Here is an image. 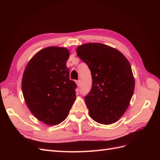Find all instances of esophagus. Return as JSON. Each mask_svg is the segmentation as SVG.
Returning <instances> with one entry per match:
<instances>
[{"label":"esophagus","mask_w":160,"mask_h":160,"mask_svg":"<svg viewBox=\"0 0 160 160\" xmlns=\"http://www.w3.org/2000/svg\"><path fill=\"white\" fill-rule=\"evenodd\" d=\"M76 83H77V85L79 87L81 85V81L80 80H77L76 81Z\"/></svg>","instance_id":"34e87169"}]
</instances>
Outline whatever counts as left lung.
I'll use <instances>...</instances> for the list:
<instances>
[{
    "instance_id": "8db88e82",
    "label": "left lung",
    "mask_w": 160,
    "mask_h": 160,
    "mask_svg": "<svg viewBox=\"0 0 160 160\" xmlns=\"http://www.w3.org/2000/svg\"><path fill=\"white\" fill-rule=\"evenodd\" d=\"M76 52L91 71V89L85 96L89 115L101 124L116 122L128 109L134 91L129 61L118 50L101 43H87Z\"/></svg>"
}]
</instances>
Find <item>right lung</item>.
<instances>
[{
	"label": "right lung",
	"mask_w": 160,
	"mask_h": 160,
	"mask_svg": "<svg viewBox=\"0 0 160 160\" xmlns=\"http://www.w3.org/2000/svg\"><path fill=\"white\" fill-rule=\"evenodd\" d=\"M69 57L65 48L47 47L32 58L24 72L22 91L27 107L47 125L64 121L76 98L77 85L66 66Z\"/></svg>",
	"instance_id": "1"
}]
</instances>
